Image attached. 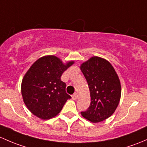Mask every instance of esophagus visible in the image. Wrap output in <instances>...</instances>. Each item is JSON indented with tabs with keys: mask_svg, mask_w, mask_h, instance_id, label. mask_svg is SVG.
<instances>
[{
	"mask_svg": "<svg viewBox=\"0 0 147 147\" xmlns=\"http://www.w3.org/2000/svg\"><path fill=\"white\" fill-rule=\"evenodd\" d=\"M72 98H73V100H76L78 98V94L76 93H74L73 96H72Z\"/></svg>",
	"mask_w": 147,
	"mask_h": 147,
	"instance_id": "obj_1",
	"label": "esophagus"
}]
</instances>
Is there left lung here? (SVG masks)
Wrapping results in <instances>:
<instances>
[{
	"instance_id": "left-lung-1",
	"label": "left lung",
	"mask_w": 147,
	"mask_h": 147,
	"mask_svg": "<svg viewBox=\"0 0 147 147\" xmlns=\"http://www.w3.org/2000/svg\"><path fill=\"white\" fill-rule=\"evenodd\" d=\"M88 82L90 105L81 115L91 122H100L110 117L115 111L121 98L118 75L108 61L92 57L80 66Z\"/></svg>"
}]
</instances>
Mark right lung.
Returning <instances> with one entry per match:
<instances>
[{
  "instance_id": "add662e5",
  "label": "right lung",
  "mask_w": 147,
  "mask_h": 147,
  "mask_svg": "<svg viewBox=\"0 0 147 147\" xmlns=\"http://www.w3.org/2000/svg\"><path fill=\"white\" fill-rule=\"evenodd\" d=\"M74 61L63 63L54 55L40 57L24 76L21 93L28 110L36 117L49 119L57 116L71 96L66 92L62 74Z\"/></svg>"
}]
</instances>
